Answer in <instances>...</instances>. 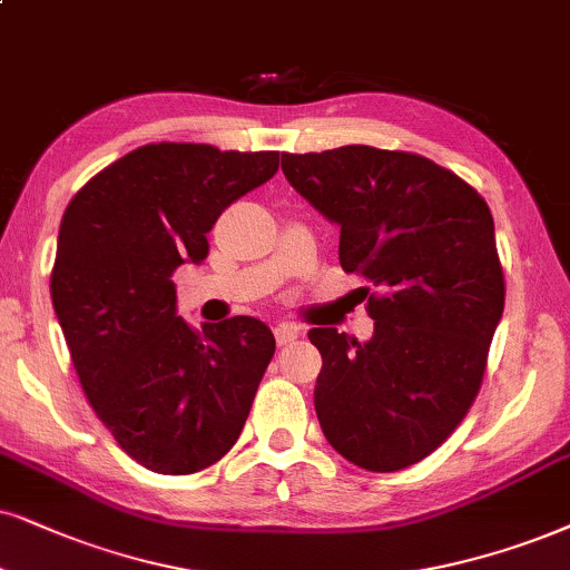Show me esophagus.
Masks as SVG:
<instances>
[{
  "label": "esophagus",
  "instance_id": "obj_1",
  "mask_svg": "<svg viewBox=\"0 0 570 570\" xmlns=\"http://www.w3.org/2000/svg\"><path fill=\"white\" fill-rule=\"evenodd\" d=\"M302 331L297 326H292V323H281V326L276 328V342L278 347H284V344H292L294 338H299Z\"/></svg>",
  "mask_w": 570,
  "mask_h": 570
}]
</instances>
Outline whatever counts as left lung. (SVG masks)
I'll return each mask as SVG.
<instances>
[{
    "instance_id": "8db88e82",
    "label": "left lung",
    "mask_w": 570,
    "mask_h": 570,
    "mask_svg": "<svg viewBox=\"0 0 570 570\" xmlns=\"http://www.w3.org/2000/svg\"><path fill=\"white\" fill-rule=\"evenodd\" d=\"M281 170L342 228V268L379 289L368 342L307 334L323 357V434L365 471H402L458 429L481 389L505 307L492 213L463 178L413 153L350 144L284 153Z\"/></svg>"
}]
</instances>
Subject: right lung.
Wrapping results in <instances>:
<instances>
[{
  "label": "right lung",
  "mask_w": 570,
  "mask_h": 570,
  "mask_svg": "<svg viewBox=\"0 0 570 570\" xmlns=\"http://www.w3.org/2000/svg\"><path fill=\"white\" fill-rule=\"evenodd\" d=\"M276 170L278 153L144 144L65 207L57 321L94 413L149 471L197 473L242 434L276 338L247 315L191 328L173 273L205 261L220 213Z\"/></svg>",
  "instance_id": "obj_1"
}]
</instances>
